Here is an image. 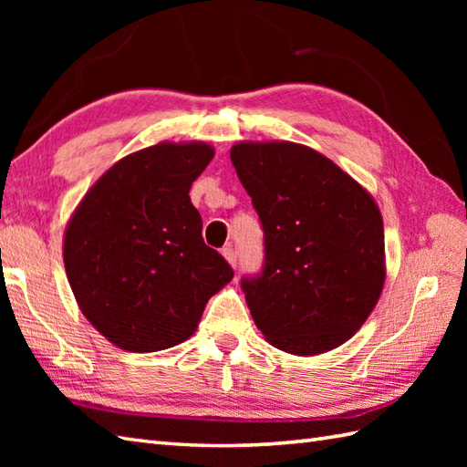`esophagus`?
Wrapping results in <instances>:
<instances>
[{"label": "esophagus", "mask_w": 467, "mask_h": 467, "mask_svg": "<svg viewBox=\"0 0 467 467\" xmlns=\"http://www.w3.org/2000/svg\"><path fill=\"white\" fill-rule=\"evenodd\" d=\"M223 254H224V259L231 263L233 266H236V259H239V253H236V249L233 244H228V246H224L223 249Z\"/></svg>", "instance_id": "esophagus-1"}]
</instances>
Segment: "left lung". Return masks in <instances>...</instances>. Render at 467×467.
<instances>
[{"instance_id":"8db88e82","label":"left lung","mask_w":467,"mask_h":467,"mask_svg":"<svg viewBox=\"0 0 467 467\" xmlns=\"http://www.w3.org/2000/svg\"><path fill=\"white\" fill-rule=\"evenodd\" d=\"M231 161L263 228L261 271L241 279L254 325L286 353L335 349L383 289L379 208L329 158L301 144L243 142Z\"/></svg>"}]
</instances>
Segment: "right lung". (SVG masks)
<instances>
[{
  "label": "right lung",
  "mask_w": 467,
  "mask_h": 467,
  "mask_svg": "<svg viewBox=\"0 0 467 467\" xmlns=\"http://www.w3.org/2000/svg\"><path fill=\"white\" fill-rule=\"evenodd\" d=\"M214 150L156 144L98 181L66 228L64 265L86 319L108 341L152 353L186 341L233 266L204 244L192 182Z\"/></svg>",
  "instance_id": "1"
}]
</instances>
